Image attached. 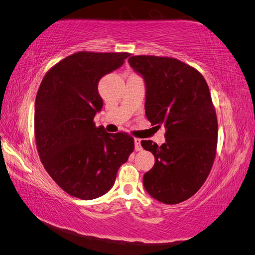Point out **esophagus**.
<instances>
[{
	"label": "esophagus",
	"instance_id": "34e87169",
	"mask_svg": "<svg viewBox=\"0 0 255 255\" xmlns=\"http://www.w3.org/2000/svg\"><path fill=\"white\" fill-rule=\"evenodd\" d=\"M134 148H135V151H141L142 150L141 140L139 139V137H135V139H134Z\"/></svg>",
	"mask_w": 255,
	"mask_h": 255
}]
</instances>
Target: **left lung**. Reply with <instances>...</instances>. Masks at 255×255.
<instances>
[{"instance_id":"obj_1","label":"left lung","mask_w":255,"mask_h":255,"mask_svg":"<svg viewBox=\"0 0 255 255\" xmlns=\"http://www.w3.org/2000/svg\"><path fill=\"white\" fill-rule=\"evenodd\" d=\"M128 62L144 77L146 118L167 128L160 146L141 141L155 160L143 176L144 188L161 203L185 202L206 181L216 157L218 124L208 85L197 69L176 58L142 55Z\"/></svg>"}]
</instances>
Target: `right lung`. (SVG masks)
<instances>
[{"instance_id":"obj_1","label":"right lung","mask_w":255,"mask_h":255,"mask_svg":"<svg viewBox=\"0 0 255 255\" xmlns=\"http://www.w3.org/2000/svg\"><path fill=\"white\" fill-rule=\"evenodd\" d=\"M128 52L78 51L52 66L35 97L34 136L40 160L60 188L89 200L107 193L134 150L128 133L96 128L103 106L98 82L119 68Z\"/></svg>"}]
</instances>
